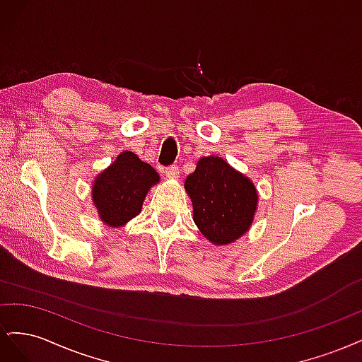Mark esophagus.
Returning a JSON list of instances; mask_svg holds the SVG:
<instances>
[{"instance_id": "1", "label": "esophagus", "mask_w": 362, "mask_h": 362, "mask_svg": "<svg viewBox=\"0 0 362 362\" xmlns=\"http://www.w3.org/2000/svg\"><path fill=\"white\" fill-rule=\"evenodd\" d=\"M164 175H166V178H169V180L178 178L180 168L178 166H169V168H166V170H164Z\"/></svg>"}]
</instances>
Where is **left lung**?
Returning a JSON list of instances; mask_svg holds the SVG:
<instances>
[{
  "instance_id": "obj_1",
  "label": "left lung",
  "mask_w": 362,
  "mask_h": 362,
  "mask_svg": "<svg viewBox=\"0 0 362 362\" xmlns=\"http://www.w3.org/2000/svg\"><path fill=\"white\" fill-rule=\"evenodd\" d=\"M184 187L193 204L196 226L213 245L235 242L254 222L258 204L254 182L221 157H202Z\"/></svg>"
}]
</instances>
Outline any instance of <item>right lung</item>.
<instances>
[{"label":"right lung","instance_id":"right-lung-1","mask_svg":"<svg viewBox=\"0 0 362 362\" xmlns=\"http://www.w3.org/2000/svg\"><path fill=\"white\" fill-rule=\"evenodd\" d=\"M158 181L154 168L134 152L124 151L92 185V201L100 218L107 226H124L141 211L146 193Z\"/></svg>","mask_w":362,"mask_h":362}]
</instances>
